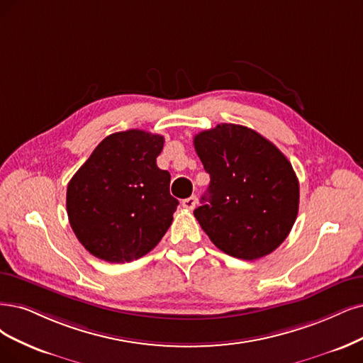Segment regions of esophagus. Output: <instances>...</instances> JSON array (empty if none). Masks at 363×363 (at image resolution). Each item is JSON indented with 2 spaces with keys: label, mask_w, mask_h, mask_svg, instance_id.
<instances>
[{
  "label": "esophagus",
  "mask_w": 363,
  "mask_h": 363,
  "mask_svg": "<svg viewBox=\"0 0 363 363\" xmlns=\"http://www.w3.org/2000/svg\"><path fill=\"white\" fill-rule=\"evenodd\" d=\"M196 203H197V197L196 196H190V197H186V199L182 200V206L186 208V209H194Z\"/></svg>",
  "instance_id": "esophagus-1"
}]
</instances>
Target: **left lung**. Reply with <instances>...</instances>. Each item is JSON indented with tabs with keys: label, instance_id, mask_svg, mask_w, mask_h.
Wrapping results in <instances>:
<instances>
[{
	"label": "left lung",
	"instance_id": "obj_1",
	"mask_svg": "<svg viewBox=\"0 0 363 363\" xmlns=\"http://www.w3.org/2000/svg\"><path fill=\"white\" fill-rule=\"evenodd\" d=\"M211 184L194 217L217 248L256 260L289 236L299 209V181L290 161L262 134L218 124L194 136Z\"/></svg>",
	"mask_w": 363,
	"mask_h": 363
}]
</instances>
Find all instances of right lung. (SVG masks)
<instances>
[{
  "label": "right lung",
  "instance_id": "right-lung-1",
  "mask_svg": "<svg viewBox=\"0 0 363 363\" xmlns=\"http://www.w3.org/2000/svg\"><path fill=\"white\" fill-rule=\"evenodd\" d=\"M164 138L143 130L103 139L67 186L72 229L92 256L109 263L136 260L164 236L179 202L170 173L157 166Z\"/></svg>",
  "mask_w": 363,
  "mask_h": 363
}]
</instances>
